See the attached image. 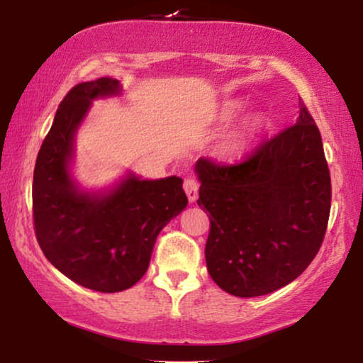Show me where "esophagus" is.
Segmentation results:
<instances>
[{"mask_svg": "<svg viewBox=\"0 0 363 363\" xmlns=\"http://www.w3.org/2000/svg\"><path fill=\"white\" fill-rule=\"evenodd\" d=\"M198 188H200V183H198L195 178H186V180L183 182V190H185L190 201H195L198 198Z\"/></svg>", "mask_w": 363, "mask_h": 363, "instance_id": "obj_1", "label": "esophagus"}]
</instances>
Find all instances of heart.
Wrapping results in <instances>:
<instances>
[{
    "label": "heart",
    "instance_id": "1",
    "mask_svg": "<svg viewBox=\"0 0 363 363\" xmlns=\"http://www.w3.org/2000/svg\"><path fill=\"white\" fill-rule=\"evenodd\" d=\"M238 108H240V106H238V104H230V106H226L225 107V113L226 116H233V113H235ZM257 128V123L255 127L251 128L250 132H245V133H240V135H236L235 138H233V140L230 142V145H228V152L230 153H236V152H240V150H242V148H245V145L247 143V140H250V137H251V133L255 132Z\"/></svg>",
    "mask_w": 363,
    "mask_h": 363
}]
</instances>
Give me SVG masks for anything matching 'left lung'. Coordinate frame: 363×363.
<instances>
[{
	"label": "left lung",
	"mask_w": 363,
	"mask_h": 363,
	"mask_svg": "<svg viewBox=\"0 0 363 363\" xmlns=\"http://www.w3.org/2000/svg\"><path fill=\"white\" fill-rule=\"evenodd\" d=\"M294 125L262 140L241 163L200 158L198 206L210 213L205 246L211 279L238 297L289 284L324 241L330 173L320 132L304 102Z\"/></svg>",
	"instance_id": "1"
}]
</instances>
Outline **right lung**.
<instances>
[{"instance_id": "1", "label": "right lung", "mask_w": 363, "mask_h": 363, "mask_svg": "<svg viewBox=\"0 0 363 363\" xmlns=\"http://www.w3.org/2000/svg\"><path fill=\"white\" fill-rule=\"evenodd\" d=\"M117 79L81 82L66 94L38 153L33 220L51 264L87 289L121 292L150 264L158 233L185 210L183 180H140L128 173L112 190H79L71 177L74 137L92 101L121 94Z\"/></svg>"}]
</instances>
